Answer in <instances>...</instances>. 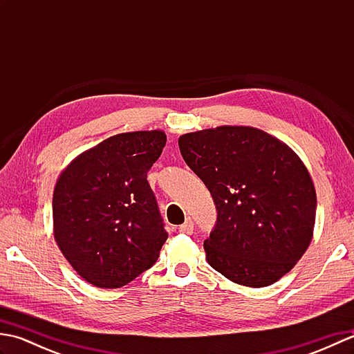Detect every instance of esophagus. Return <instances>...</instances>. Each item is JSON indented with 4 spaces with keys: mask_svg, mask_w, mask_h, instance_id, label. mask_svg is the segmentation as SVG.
Listing matches in <instances>:
<instances>
[{
    "mask_svg": "<svg viewBox=\"0 0 354 354\" xmlns=\"http://www.w3.org/2000/svg\"><path fill=\"white\" fill-rule=\"evenodd\" d=\"M193 228H194V227H193V222H192L190 219H187L178 230H179V232H184V234H192Z\"/></svg>",
    "mask_w": 354,
    "mask_h": 354,
    "instance_id": "esophagus-1",
    "label": "esophagus"
}]
</instances>
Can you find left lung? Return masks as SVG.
Here are the masks:
<instances>
[{
	"instance_id": "1",
	"label": "left lung",
	"mask_w": 354,
	"mask_h": 354,
	"mask_svg": "<svg viewBox=\"0 0 354 354\" xmlns=\"http://www.w3.org/2000/svg\"><path fill=\"white\" fill-rule=\"evenodd\" d=\"M187 165L217 209L204 242L208 265L250 288L274 284L309 248L317 192L293 150L251 126H219L179 137Z\"/></svg>"
}]
</instances>
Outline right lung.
I'll return each instance as SVG.
<instances>
[{
	"instance_id": "1",
	"label": "right lung",
	"mask_w": 354,
	"mask_h": 354,
	"mask_svg": "<svg viewBox=\"0 0 354 354\" xmlns=\"http://www.w3.org/2000/svg\"><path fill=\"white\" fill-rule=\"evenodd\" d=\"M165 141L158 129L117 133L74 158L57 178L55 240L95 288H122L160 257L167 232L147 171Z\"/></svg>"
}]
</instances>
